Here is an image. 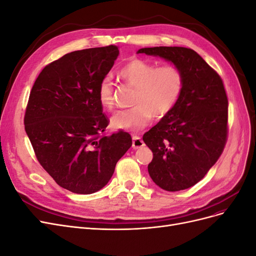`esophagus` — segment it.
<instances>
[{
    "label": "esophagus",
    "instance_id": "esophagus-1",
    "mask_svg": "<svg viewBox=\"0 0 256 256\" xmlns=\"http://www.w3.org/2000/svg\"><path fill=\"white\" fill-rule=\"evenodd\" d=\"M145 144L143 142L142 138L138 136H132V148L134 150H138V148H141Z\"/></svg>",
    "mask_w": 256,
    "mask_h": 256
}]
</instances>
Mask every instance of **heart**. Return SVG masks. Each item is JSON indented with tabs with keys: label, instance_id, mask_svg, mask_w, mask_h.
I'll use <instances>...</instances> for the list:
<instances>
[{
	"label": "heart",
	"instance_id": "obj_1",
	"mask_svg": "<svg viewBox=\"0 0 256 256\" xmlns=\"http://www.w3.org/2000/svg\"><path fill=\"white\" fill-rule=\"evenodd\" d=\"M120 76L136 88V94L134 109L120 111L111 118V126L116 130L138 131L148 125L152 118H166L175 108L184 90V76L174 65L157 67L134 58L120 69ZM98 99L106 109L114 106L113 86L109 78L100 82Z\"/></svg>",
	"mask_w": 256,
	"mask_h": 256
}]
</instances>
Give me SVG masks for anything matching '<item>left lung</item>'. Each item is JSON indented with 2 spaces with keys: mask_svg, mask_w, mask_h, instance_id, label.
<instances>
[{
  "mask_svg": "<svg viewBox=\"0 0 256 256\" xmlns=\"http://www.w3.org/2000/svg\"><path fill=\"white\" fill-rule=\"evenodd\" d=\"M180 68L182 96L172 112L143 136L152 152L148 173L161 189H188L207 174L224 150L228 102L222 79L203 58L184 47L142 48Z\"/></svg>",
  "mask_w": 256,
  "mask_h": 256,
  "instance_id": "1",
  "label": "left lung"
}]
</instances>
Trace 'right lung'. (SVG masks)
I'll return each mask as SVG.
<instances>
[{"instance_id":"1","label":"right lung","mask_w":256,"mask_h":256,"mask_svg":"<svg viewBox=\"0 0 256 256\" xmlns=\"http://www.w3.org/2000/svg\"><path fill=\"white\" fill-rule=\"evenodd\" d=\"M118 54L113 44L67 53L42 69L30 90L24 126L36 158L58 186L74 193L102 189L132 145L122 130L100 134L109 122L98 86Z\"/></svg>"}]
</instances>
